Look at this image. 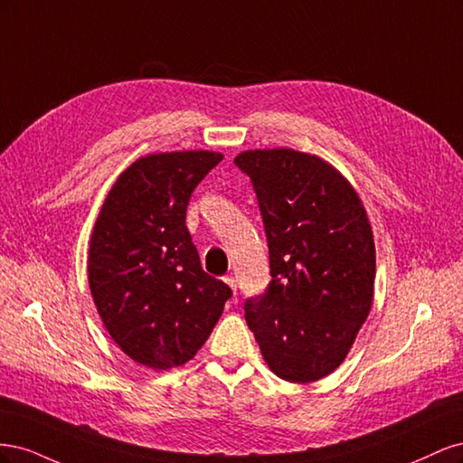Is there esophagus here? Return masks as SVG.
Segmentation results:
<instances>
[{
    "instance_id": "34e87169",
    "label": "esophagus",
    "mask_w": 463,
    "mask_h": 463,
    "mask_svg": "<svg viewBox=\"0 0 463 463\" xmlns=\"http://www.w3.org/2000/svg\"><path fill=\"white\" fill-rule=\"evenodd\" d=\"M223 282H226L230 288H232V291L235 293L237 291V284H235V279H233V276H223Z\"/></svg>"
}]
</instances>
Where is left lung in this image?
Masks as SVG:
<instances>
[{"label":"left lung","mask_w":463,"mask_h":463,"mask_svg":"<svg viewBox=\"0 0 463 463\" xmlns=\"http://www.w3.org/2000/svg\"><path fill=\"white\" fill-rule=\"evenodd\" d=\"M259 199L270 284L247 299L245 320L270 371L288 383L338 369L374 298L373 228L342 172L293 148H257L233 158Z\"/></svg>","instance_id":"8db88e82"}]
</instances>
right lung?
Listing matches in <instances>:
<instances>
[{"label":"right lung","mask_w":463,"mask_h":463,"mask_svg":"<svg viewBox=\"0 0 463 463\" xmlns=\"http://www.w3.org/2000/svg\"><path fill=\"white\" fill-rule=\"evenodd\" d=\"M222 158L213 150L146 154L119 174L94 222L87 270L96 311L138 365H185L232 298L203 270L185 226L191 193Z\"/></svg>","instance_id":"right-lung-1"}]
</instances>
